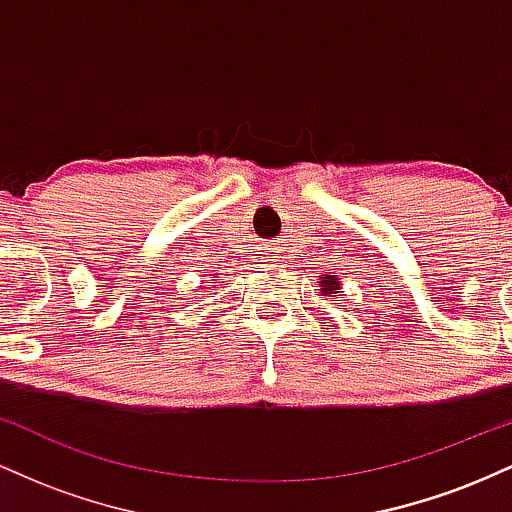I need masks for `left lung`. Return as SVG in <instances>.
<instances>
[{"label":"left lung","instance_id":"1","mask_svg":"<svg viewBox=\"0 0 512 512\" xmlns=\"http://www.w3.org/2000/svg\"><path fill=\"white\" fill-rule=\"evenodd\" d=\"M317 286H320L322 296H337V293H342V281H339V276L334 272H325L320 274V279H317Z\"/></svg>","mask_w":512,"mask_h":512}]
</instances>
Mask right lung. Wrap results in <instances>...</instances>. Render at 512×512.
I'll use <instances>...</instances> for the list:
<instances>
[{"instance_id":"1","label":"right lung","mask_w":512,"mask_h":512,"mask_svg":"<svg viewBox=\"0 0 512 512\" xmlns=\"http://www.w3.org/2000/svg\"><path fill=\"white\" fill-rule=\"evenodd\" d=\"M211 284H216V281H211Z\"/></svg>"}]
</instances>
